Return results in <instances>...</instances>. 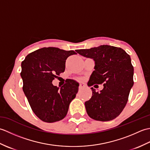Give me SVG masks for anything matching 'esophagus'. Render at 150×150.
<instances>
[{
    "instance_id": "esophagus-1",
    "label": "esophagus",
    "mask_w": 150,
    "mask_h": 150,
    "mask_svg": "<svg viewBox=\"0 0 150 150\" xmlns=\"http://www.w3.org/2000/svg\"><path fill=\"white\" fill-rule=\"evenodd\" d=\"M85 87V85L84 84H80V86H79V89H82Z\"/></svg>"
}]
</instances>
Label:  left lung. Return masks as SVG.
Masks as SVG:
<instances>
[{"instance_id": "8db88e82", "label": "left lung", "mask_w": 150, "mask_h": 150, "mask_svg": "<svg viewBox=\"0 0 150 150\" xmlns=\"http://www.w3.org/2000/svg\"><path fill=\"white\" fill-rule=\"evenodd\" d=\"M76 52L95 62V70L88 85L104 83V88L99 93L91 88V98L85 102L88 115L91 119L100 121L115 119L125 107L133 85L134 69L130 56L120 47L109 45Z\"/></svg>"}]
</instances>
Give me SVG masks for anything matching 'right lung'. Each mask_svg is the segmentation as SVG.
<instances>
[{
	"instance_id": "add662e5",
	"label": "right lung",
	"mask_w": 150,
	"mask_h": 150,
	"mask_svg": "<svg viewBox=\"0 0 150 150\" xmlns=\"http://www.w3.org/2000/svg\"><path fill=\"white\" fill-rule=\"evenodd\" d=\"M76 54L73 50L43 47L28 55L21 63L23 91L34 113L46 122L63 119L75 98L79 84L73 79L59 88L52 84L56 75L65 70L66 60Z\"/></svg>"
}]
</instances>
